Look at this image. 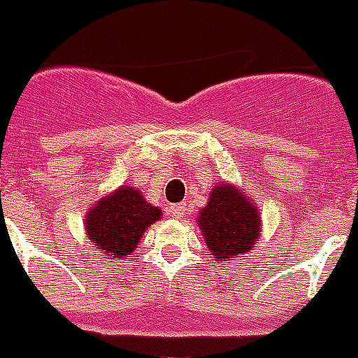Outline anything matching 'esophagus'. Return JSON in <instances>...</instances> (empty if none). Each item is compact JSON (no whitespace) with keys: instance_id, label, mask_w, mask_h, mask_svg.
Segmentation results:
<instances>
[{"instance_id":"esophagus-1","label":"esophagus","mask_w":358,"mask_h":358,"mask_svg":"<svg viewBox=\"0 0 358 358\" xmlns=\"http://www.w3.org/2000/svg\"><path fill=\"white\" fill-rule=\"evenodd\" d=\"M171 214L174 215V217H182L184 214H186V205L184 203H178V205H171Z\"/></svg>"}]
</instances>
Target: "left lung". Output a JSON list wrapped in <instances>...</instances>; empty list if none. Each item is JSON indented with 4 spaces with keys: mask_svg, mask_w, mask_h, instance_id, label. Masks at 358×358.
<instances>
[{
    "mask_svg": "<svg viewBox=\"0 0 358 358\" xmlns=\"http://www.w3.org/2000/svg\"><path fill=\"white\" fill-rule=\"evenodd\" d=\"M198 224L212 256L217 261H229L256 245L261 219L257 208L240 191L222 184L212 189Z\"/></svg>",
    "mask_w": 358,
    "mask_h": 358,
    "instance_id": "obj_1",
    "label": "left lung"
}]
</instances>
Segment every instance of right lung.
<instances>
[{"label":"right lung","mask_w":358,"mask_h":358,"mask_svg":"<svg viewBox=\"0 0 358 358\" xmlns=\"http://www.w3.org/2000/svg\"><path fill=\"white\" fill-rule=\"evenodd\" d=\"M160 215V208L148 203L139 189L122 186L90 208L85 229L102 254L118 259L136 250L144 229Z\"/></svg>","instance_id":"add662e5"}]
</instances>
